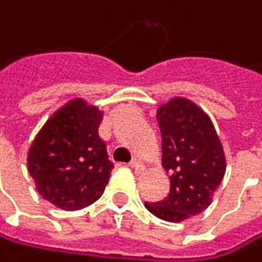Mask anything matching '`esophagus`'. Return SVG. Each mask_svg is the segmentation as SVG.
<instances>
[{
	"label": "esophagus",
	"mask_w": 262,
	"mask_h": 262,
	"mask_svg": "<svg viewBox=\"0 0 262 262\" xmlns=\"http://www.w3.org/2000/svg\"><path fill=\"white\" fill-rule=\"evenodd\" d=\"M128 167L132 169V170H134L135 173H141V172L144 170V166H143V164H141L140 161H137V160H134L132 163H130V164H128Z\"/></svg>",
	"instance_id": "1"
}]
</instances>
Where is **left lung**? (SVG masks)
I'll list each match as a JSON object with an SVG mask.
<instances>
[{"instance_id":"left-lung-1","label":"left lung","mask_w":262,"mask_h":262,"mask_svg":"<svg viewBox=\"0 0 262 262\" xmlns=\"http://www.w3.org/2000/svg\"><path fill=\"white\" fill-rule=\"evenodd\" d=\"M157 119L170 190L163 201L144 206L160 220L181 223L210 206L226 173V157L210 118L190 99L160 105Z\"/></svg>"}]
</instances>
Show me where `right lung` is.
Segmentation results:
<instances>
[{"mask_svg": "<svg viewBox=\"0 0 262 262\" xmlns=\"http://www.w3.org/2000/svg\"><path fill=\"white\" fill-rule=\"evenodd\" d=\"M102 112L84 99L56 110L33 140L27 167L38 193L62 210H79L101 198L110 172L105 143L98 135Z\"/></svg>", "mask_w": 262, "mask_h": 262, "instance_id": "add662e5", "label": "right lung"}]
</instances>
